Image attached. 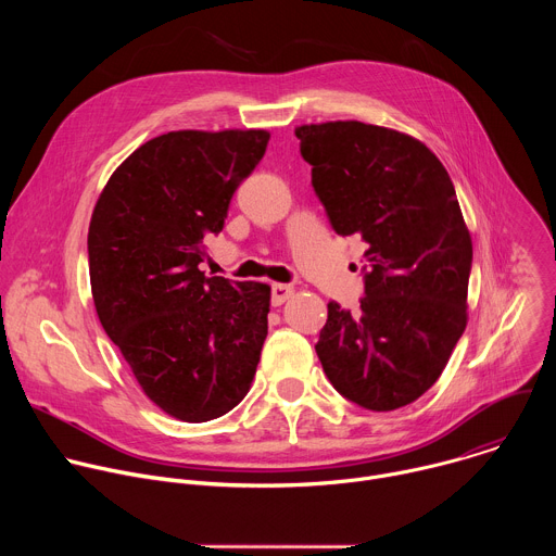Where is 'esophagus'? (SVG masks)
<instances>
[{
  "label": "esophagus",
  "instance_id": "1",
  "mask_svg": "<svg viewBox=\"0 0 556 556\" xmlns=\"http://www.w3.org/2000/svg\"><path fill=\"white\" fill-rule=\"evenodd\" d=\"M292 294H294V288H292V286H286V283H273V305H281V303H286Z\"/></svg>",
  "mask_w": 556,
  "mask_h": 556
}]
</instances>
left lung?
<instances>
[{
  "label": "left lung",
  "mask_w": 556,
  "mask_h": 556,
  "mask_svg": "<svg viewBox=\"0 0 556 556\" xmlns=\"http://www.w3.org/2000/svg\"><path fill=\"white\" fill-rule=\"evenodd\" d=\"M294 134L332 228L369 244L361 309L328 303L316 356L348 401L405 407L466 328L472 242L453 182L425 142L395 129L334 121Z\"/></svg>",
  "instance_id": "left-lung-1"
}]
</instances>
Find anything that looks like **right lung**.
I'll list each match as a JSON object with an SVG mask.
<instances>
[{
  "instance_id": "right-lung-1",
  "label": "right lung",
  "mask_w": 556,
  "mask_h": 556,
  "mask_svg": "<svg viewBox=\"0 0 556 556\" xmlns=\"http://www.w3.org/2000/svg\"><path fill=\"white\" fill-rule=\"evenodd\" d=\"M266 129H182L112 174L88 232L99 321L147 399L182 422L244 401L268 334L270 286L206 277V235L266 153Z\"/></svg>"
}]
</instances>
